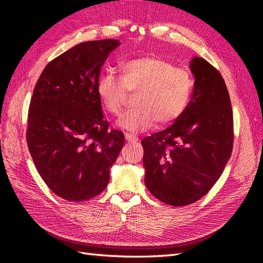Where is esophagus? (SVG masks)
Masks as SVG:
<instances>
[{"mask_svg":"<svg viewBox=\"0 0 263 263\" xmlns=\"http://www.w3.org/2000/svg\"><path fill=\"white\" fill-rule=\"evenodd\" d=\"M125 139L127 141H137V137L135 135H131V133H125Z\"/></svg>","mask_w":263,"mask_h":263,"instance_id":"34e87169","label":"esophagus"}]
</instances>
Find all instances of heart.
Here are the masks:
<instances>
[{"label":"heart","instance_id":"1","mask_svg":"<svg viewBox=\"0 0 263 263\" xmlns=\"http://www.w3.org/2000/svg\"><path fill=\"white\" fill-rule=\"evenodd\" d=\"M121 77L100 75L96 94L103 109L114 116L122 112L128 94L135 108L124 114L118 125L127 131H144L168 125L180 118L190 103L195 81L188 70L157 57H137L119 65Z\"/></svg>","mask_w":263,"mask_h":263}]
</instances>
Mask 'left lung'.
<instances>
[{"label":"left lung","mask_w":263,"mask_h":263,"mask_svg":"<svg viewBox=\"0 0 263 263\" xmlns=\"http://www.w3.org/2000/svg\"><path fill=\"white\" fill-rule=\"evenodd\" d=\"M188 108L166 130L142 139L145 184L173 206L201 199L219 179L233 148V111L221 74L203 58L190 62Z\"/></svg>","instance_id":"left-lung-1"}]
</instances>
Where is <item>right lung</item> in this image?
Listing matches in <instances>:
<instances>
[{
    "instance_id": "add662e5",
    "label": "right lung",
    "mask_w": 263,
    "mask_h": 263,
    "mask_svg": "<svg viewBox=\"0 0 263 263\" xmlns=\"http://www.w3.org/2000/svg\"><path fill=\"white\" fill-rule=\"evenodd\" d=\"M116 39L81 43L44 68L31 97L26 142L39 175L59 197L83 202L103 191L123 148L109 130L96 82Z\"/></svg>"
}]
</instances>
